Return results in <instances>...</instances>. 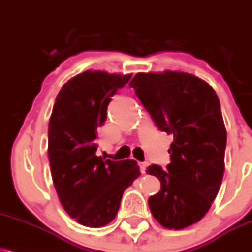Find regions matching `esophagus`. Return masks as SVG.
<instances>
[{
	"label": "esophagus",
	"mask_w": 252,
	"mask_h": 252,
	"mask_svg": "<svg viewBox=\"0 0 252 252\" xmlns=\"http://www.w3.org/2000/svg\"><path fill=\"white\" fill-rule=\"evenodd\" d=\"M138 165H139V169H141L142 174H145V169H147V165H148L147 163H145V162H139Z\"/></svg>",
	"instance_id": "34e87169"
}]
</instances>
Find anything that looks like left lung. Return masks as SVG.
<instances>
[{
    "mask_svg": "<svg viewBox=\"0 0 252 252\" xmlns=\"http://www.w3.org/2000/svg\"><path fill=\"white\" fill-rule=\"evenodd\" d=\"M130 87L156 126L174 136L171 162L147 174L160 181L148 199L160 225L181 230L198 222L216 198L224 174L226 130L220 99L205 81L182 71L138 72Z\"/></svg>",
    "mask_w": 252,
    "mask_h": 252,
    "instance_id": "left-lung-1",
    "label": "left lung"
}]
</instances>
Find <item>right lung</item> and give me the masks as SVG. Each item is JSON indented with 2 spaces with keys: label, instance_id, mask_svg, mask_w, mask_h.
Masks as SVG:
<instances>
[{
  "label": "right lung",
  "instance_id": "add662e5",
  "mask_svg": "<svg viewBox=\"0 0 252 252\" xmlns=\"http://www.w3.org/2000/svg\"><path fill=\"white\" fill-rule=\"evenodd\" d=\"M132 75L87 70L60 90L48 129L51 177L66 214L101 228L116 217L124 190L141 175L136 160L96 156L97 130L117 89Z\"/></svg>",
  "mask_w": 252,
  "mask_h": 252
}]
</instances>
